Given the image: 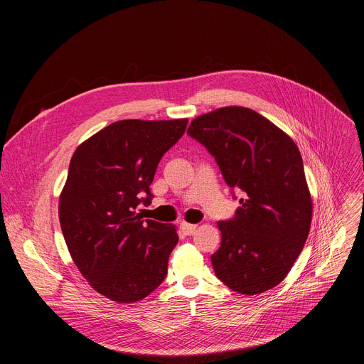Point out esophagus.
<instances>
[{
    "instance_id": "obj_1",
    "label": "esophagus",
    "mask_w": 364,
    "mask_h": 364,
    "mask_svg": "<svg viewBox=\"0 0 364 364\" xmlns=\"http://www.w3.org/2000/svg\"><path fill=\"white\" fill-rule=\"evenodd\" d=\"M180 229L183 230V233H184V235L191 236V235L196 232L197 226H196V225H191V223H186V222H183V223H180Z\"/></svg>"
}]
</instances>
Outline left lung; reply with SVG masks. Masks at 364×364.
Wrapping results in <instances>:
<instances>
[{
	"label": "left lung",
	"mask_w": 364,
	"mask_h": 364,
	"mask_svg": "<svg viewBox=\"0 0 364 364\" xmlns=\"http://www.w3.org/2000/svg\"><path fill=\"white\" fill-rule=\"evenodd\" d=\"M187 134L213 155L226 184L242 191L235 218L218 223L216 277L245 295L277 287L299 256L313 219L298 146L265 117L243 107L200 115Z\"/></svg>",
	"instance_id": "1"
}]
</instances>
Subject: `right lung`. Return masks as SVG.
Instances as JSON below:
<instances>
[{
	"label": "right lung",
	"mask_w": 364,
	"mask_h": 364,
	"mask_svg": "<svg viewBox=\"0 0 364 364\" xmlns=\"http://www.w3.org/2000/svg\"><path fill=\"white\" fill-rule=\"evenodd\" d=\"M188 119H124L82 142L59 198L62 232L73 262L90 287L115 302L144 299L166 278L178 242L176 226L142 220L139 203L163 155Z\"/></svg>",
	"instance_id": "obj_1"
}]
</instances>
